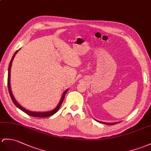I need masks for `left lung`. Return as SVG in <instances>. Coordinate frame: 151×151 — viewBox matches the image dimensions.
Here are the masks:
<instances>
[{
    "instance_id": "8db88e82",
    "label": "left lung",
    "mask_w": 151,
    "mask_h": 151,
    "mask_svg": "<svg viewBox=\"0 0 151 151\" xmlns=\"http://www.w3.org/2000/svg\"><path fill=\"white\" fill-rule=\"evenodd\" d=\"M96 121H97L98 122H99V123H101V124H106V125H114L116 124H118L119 123V122H114V123H107V122H100V121H99L97 120H95Z\"/></svg>"
}]
</instances>
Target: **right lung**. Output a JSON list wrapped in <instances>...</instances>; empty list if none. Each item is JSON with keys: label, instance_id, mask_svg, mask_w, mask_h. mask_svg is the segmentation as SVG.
I'll list each match as a JSON object with an SVG mask.
<instances>
[{"label": "right lung", "instance_id": "add662e5", "mask_svg": "<svg viewBox=\"0 0 151 151\" xmlns=\"http://www.w3.org/2000/svg\"><path fill=\"white\" fill-rule=\"evenodd\" d=\"M19 50H17L15 53H14L13 56L12 57V58L11 60V61H10V63H9V68H8V91H9V95L10 96H11V99L13 101V102L14 103V104L15 105V106L19 108L20 110H22V111H24V113H26L27 114L29 115V116H34V117H39V118H44V117H48V116H52L54 114H55L58 111V109H60V107L61 105L63 102V101H64V97H65V95L66 93H67V91H68V89H66L65 91L62 94V98L60 100L58 104L57 105V106L54 109H52L51 111H47V112H33V111H29L26 109V108L23 107L22 106H20V105L19 104V103H18V101H17L15 97H14L13 94L12 93V88H11V84H10V72H11V68H12V62H13V60L14 58V57H15L16 54L18 52Z\"/></svg>", "mask_w": 151, "mask_h": 151}]
</instances>
